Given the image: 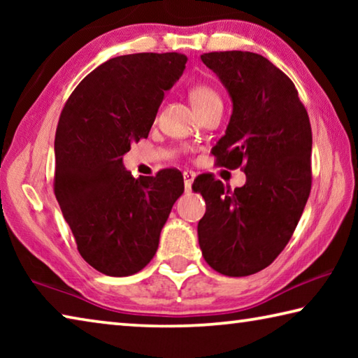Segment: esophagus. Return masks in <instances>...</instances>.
Segmentation results:
<instances>
[{
	"mask_svg": "<svg viewBox=\"0 0 358 358\" xmlns=\"http://www.w3.org/2000/svg\"><path fill=\"white\" fill-rule=\"evenodd\" d=\"M183 178H185V187H186V191H189L192 181H194V178H196V173L191 172V171H185V172H183Z\"/></svg>",
	"mask_w": 358,
	"mask_h": 358,
	"instance_id": "esophagus-1",
	"label": "esophagus"
}]
</instances>
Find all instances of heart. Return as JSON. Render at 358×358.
<instances>
[{
	"mask_svg": "<svg viewBox=\"0 0 358 358\" xmlns=\"http://www.w3.org/2000/svg\"><path fill=\"white\" fill-rule=\"evenodd\" d=\"M189 98L192 106L196 107L197 112H202L205 107H208L211 102L221 101L220 94L216 90L207 83H196L189 90Z\"/></svg>",
	"mask_w": 358,
	"mask_h": 358,
	"instance_id": "obj_1",
	"label": "heart"
}]
</instances>
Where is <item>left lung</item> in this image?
<instances>
[{"label": "left lung", "mask_w": 358, "mask_h": 358, "mask_svg": "<svg viewBox=\"0 0 358 358\" xmlns=\"http://www.w3.org/2000/svg\"><path fill=\"white\" fill-rule=\"evenodd\" d=\"M201 58L234 102L226 134L211 153L220 167H241L246 183L232 191L213 175L194 180L207 203L199 245L217 273L254 275L286 248L310 197V117L294 82L259 53L210 52Z\"/></svg>", "instance_id": "1"}]
</instances>
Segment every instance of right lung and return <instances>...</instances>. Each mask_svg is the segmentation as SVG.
Listing matches in <instances>:
<instances>
[{"instance_id": "obj_1", "label": "right lung", "mask_w": 358, "mask_h": 358, "mask_svg": "<svg viewBox=\"0 0 358 358\" xmlns=\"http://www.w3.org/2000/svg\"><path fill=\"white\" fill-rule=\"evenodd\" d=\"M186 62L177 52L108 59L77 85L59 115L53 191L80 256L107 276L134 275L153 259L183 194L177 169L134 178L123 155L148 137Z\"/></svg>"}]
</instances>
